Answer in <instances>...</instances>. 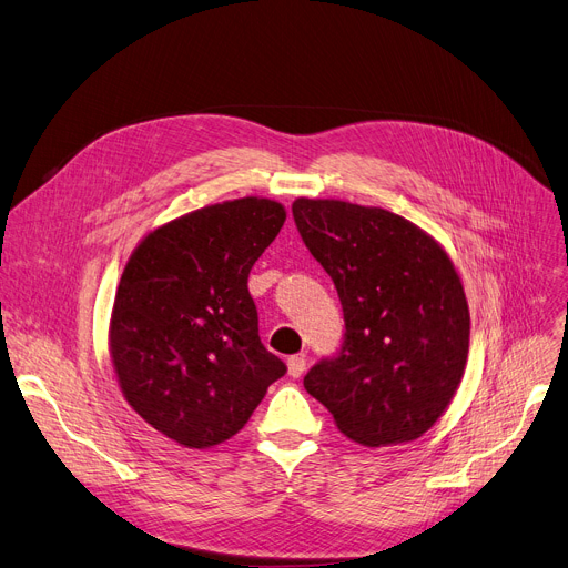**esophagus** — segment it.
Here are the masks:
<instances>
[{
	"mask_svg": "<svg viewBox=\"0 0 568 568\" xmlns=\"http://www.w3.org/2000/svg\"><path fill=\"white\" fill-rule=\"evenodd\" d=\"M306 371V356L304 354H294L287 359V375L290 377H302Z\"/></svg>",
	"mask_w": 568,
	"mask_h": 568,
	"instance_id": "esophagus-1",
	"label": "esophagus"
}]
</instances>
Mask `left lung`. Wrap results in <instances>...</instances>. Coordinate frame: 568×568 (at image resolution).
<instances>
[{"instance_id":"obj_1","label":"left lung","mask_w":568,"mask_h":568,"mask_svg":"<svg viewBox=\"0 0 568 568\" xmlns=\"http://www.w3.org/2000/svg\"><path fill=\"white\" fill-rule=\"evenodd\" d=\"M292 216L345 317L341 352L308 371L306 392L362 446L422 437L456 396L469 352V308L452 257L382 206L296 197Z\"/></svg>"}]
</instances>
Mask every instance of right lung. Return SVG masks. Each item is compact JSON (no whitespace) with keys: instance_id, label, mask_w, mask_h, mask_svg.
Returning a JSON list of instances; mask_svg holds the SVG:
<instances>
[{"instance_id":"1","label":"right lung","mask_w":568,"mask_h":568,"mask_svg":"<svg viewBox=\"0 0 568 568\" xmlns=\"http://www.w3.org/2000/svg\"><path fill=\"white\" fill-rule=\"evenodd\" d=\"M266 197L209 204L149 232L131 253L110 317V359L126 403L189 449L246 426L285 364L257 336L255 260L285 223Z\"/></svg>"}]
</instances>
